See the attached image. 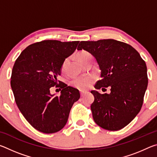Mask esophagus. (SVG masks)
Returning a JSON list of instances; mask_svg holds the SVG:
<instances>
[{"mask_svg":"<svg viewBox=\"0 0 157 157\" xmlns=\"http://www.w3.org/2000/svg\"><path fill=\"white\" fill-rule=\"evenodd\" d=\"M79 93H80L81 97H84V95L86 94V92H85V91H80Z\"/></svg>","mask_w":157,"mask_h":157,"instance_id":"1","label":"esophagus"}]
</instances>
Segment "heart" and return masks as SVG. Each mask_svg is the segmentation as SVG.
<instances>
[{"label": "heart", "instance_id": "heart-1", "mask_svg": "<svg viewBox=\"0 0 157 157\" xmlns=\"http://www.w3.org/2000/svg\"><path fill=\"white\" fill-rule=\"evenodd\" d=\"M78 58L82 63H86L87 61L92 59L91 55L90 54L89 52L85 51V50H82L79 52L78 55ZM68 59H66L62 63V71H63L65 70V67L67 63ZM94 76L92 75H84L81 77H78V78H74L72 81L71 82V84L77 89L81 90V91H85L90 88L93 82L94 81Z\"/></svg>", "mask_w": 157, "mask_h": 157}]
</instances>
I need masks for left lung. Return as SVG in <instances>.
Returning a JSON list of instances; mask_svg holds the SVG:
<instances>
[{
    "instance_id": "8db88e82",
    "label": "left lung",
    "mask_w": 157,
    "mask_h": 157,
    "mask_svg": "<svg viewBox=\"0 0 157 157\" xmlns=\"http://www.w3.org/2000/svg\"><path fill=\"white\" fill-rule=\"evenodd\" d=\"M78 50L94 56L101 70L96 89L111 87L109 94L91 91L94 120L102 128L117 131L131 122L140 111L147 87V66L132 46L114 39L80 41Z\"/></svg>"
}]
</instances>
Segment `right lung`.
Wrapping results in <instances>:
<instances>
[{"label":"right lung","instance_id":"add662e5","mask_svg":"<svg viewBox=\"0 0 157 157\" xmlns=\"http://www.w3.org/2000/svg\"><path fill=\"white\" fill-rule=\"evenodd\" d=\"M79 41L44 40L28 46L15 61L11 87L21 113L34 129L45 134L59 132L67 123L74 102L80 98L78 89L57 80L66 58L72 55ZM59 87L61 95L50 94Z\"/></svg>","mask_w":157,"mask_h":157}]
</instances>
